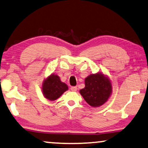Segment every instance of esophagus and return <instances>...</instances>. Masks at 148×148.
Segmentation results:
<instances>
[{"label": "esophagus", "instance_id": "obj_1", "mask_svg": "<svg viewBox=\"0 0 148 148\" xmlns=\"http://www.w3.org/2000/svg\"><path fill=\"white\" fill-rule=\"evenodd\" d=\"M70 89H71L72 91H74V92H75V91L77 90V87L76 86H72L71 88H70Z\"/></svg>", "mask_w": 148, "mask_h": 148}]
</instances>
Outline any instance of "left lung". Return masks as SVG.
I'll use <instances>...</instances> for the list:
<instances>
[{"label": "left lung", "instance_id": "obj_1", "mask_svg": "<svg viewBox=\"0 0 148 148\" xmlns=\"http://www.w3.org/2000/svg\"><path fill=\"white\" fill-rule=\"evenodd\" d=\"M111 82L101 73L91 74L85 79V87L80 92L85 101L92 107L103 105L111 95Z\"/></svg>", "mask_w": 148, "mask_h": 148}]
</instances>
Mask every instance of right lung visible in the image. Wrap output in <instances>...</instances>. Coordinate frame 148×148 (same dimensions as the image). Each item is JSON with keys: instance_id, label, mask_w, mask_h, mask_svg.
<instances>
[{"instance_id": "add662e5", "label": "right lung", "mask_w": 148, "mask_h": 148, "mask_svg": "<svg viewBox=\"0 0 148 148\" xmlns=\"http://www.w3.org/2000/svg\"><path fill=\"white\" fill-rule=\"evenodd\" d=\"M68 87L65 83L61 82L57 75H51L44 81L42 90L46 99L54 101L68 90Z\"/></svg>"}]
</instances>
